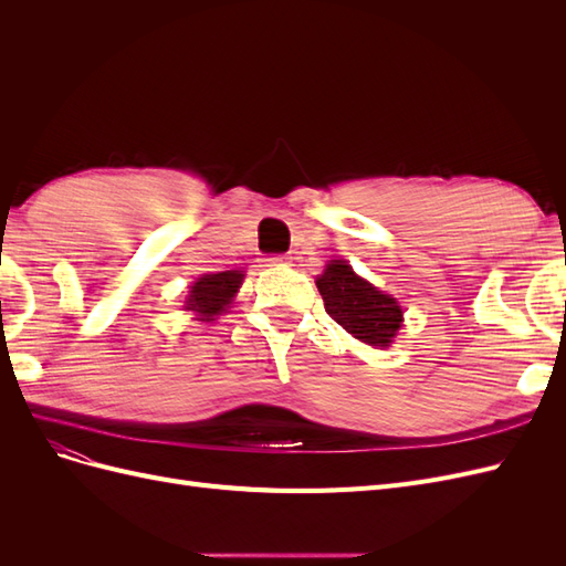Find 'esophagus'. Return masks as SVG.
I'll return each instance as SVG.
<instances>
[{"label": "esophagus", "instance_id": "34e87169", "mask_svg": "<svg viewBox=\"0 0 566 566\" xmlns=\"http://www.w3.org/2000/svg\"><path fill=\"white\" fill-rule=\"evenodd\" d=\"M279 264H285V256L283 254H273L266 260V266H279Z\"/></svg>", "mask_w": 566, "mask_h": 566}]
</instances>
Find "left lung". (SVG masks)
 <instances>
[{
  "instance_id": "left-lung-1",
  "label": "left lung",
  "mask_w": 566,
  "mask_h": 566,
  "mask_svg": "<svg viewBox=\"0 0 566 566\" xmlns=\"http://www.w3.org/2000/svg\"><path fill=\"white\" fill-rule=\"evenodd\" d=\"M316 287L328 316L370 347H389L391 337L401 328L397 300L356 276L345 260H333L325 266Z\"/></svg>"
}]
</instances>
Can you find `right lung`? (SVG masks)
<instances>
[{
	"label": "right lung",
	"instance_id": "right-lung-1",
	"mask_svg": "<svg viewBox=\"0 0 566 566\" xmlns=\"http://www.w3.org/2000/svg\"><path fill=\"white\" fill-rule=\"evenodd\" d=\"M243 273L238 271H219V273H205L191 287L188 295V310L198 312L200 321H212V316L227 312L233 295L241 287Z\"/></svg>",
	"mask_w": 566,
	"mask_h": 566
}]
</instances>
